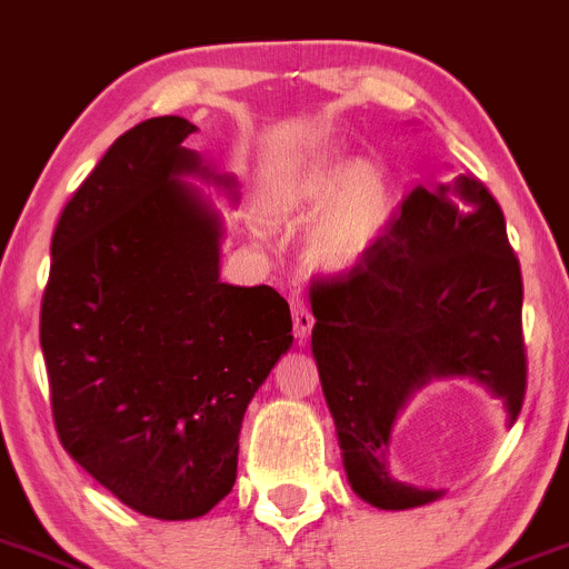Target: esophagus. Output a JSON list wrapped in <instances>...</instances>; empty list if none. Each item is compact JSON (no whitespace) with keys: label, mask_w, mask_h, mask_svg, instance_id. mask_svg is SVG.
<instances>
[{"label":"esophagus","mask_w":569,"mask_h":569,"mask_svg":"<svg viewBox=\"0 0 569 569\" xmlns=\"http://www.w3.org/2000/svg\"><path fill=\"white\" fill-rule=\"evenodd\" d=\"M290 307H293V327H296V338H299V343H305V340L310 338L312 323H316V318H312L310 307H307V301L301 299V296H293V301H290Z\"/></svg>","instance_id":"obj_1"}]
</instances>
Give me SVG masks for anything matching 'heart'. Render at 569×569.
Returning <instances> with one entry per match:
<instances>
[{
  "label": "heart",
  "instance_id": "b5f03b06",
  "mask_svg": "<svg viewBox=\"0 0 569 569\" xmlns=\"http://www.w3.org/2000/svg\"><path fill=\"white\" fill-rule=\"evenodd\" d=\"M270 209L276 214L323 212L312 234V257L329 268H346L369 251L386 229L391 192L382 172L369 164L346 176L343 167L312 161L276 183Z\"/></svg>",
  "mask_w": 569,
  "mask_h": 569
}]
</instances>
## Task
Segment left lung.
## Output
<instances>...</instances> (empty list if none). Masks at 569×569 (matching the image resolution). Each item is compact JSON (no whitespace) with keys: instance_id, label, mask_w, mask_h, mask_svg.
Masks as SVG:
<instances>
[{"instance_id":"8db88e82","label":"left lung","mask_w":569,"mask_h":569,"mask_svg":"<svg viewBox=\"0 0 569 569\" xmlns=\"http://www.w3.org/2000/svg\"><path fill=\"white\" fill-rule=\"evenodd\" d=\"M312 355L349 483L386 511L438 491L391 478V427L432 377H472L511 421L528 388L522 270L495 194L472 172L416 187L351 268L310 288Z\"/></svg>"}]
</instances>
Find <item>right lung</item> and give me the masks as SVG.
I'll list each match as a JSON object with an SVG mask.
<instances>
[{
    "instance_id": "1",
    "label": "right lung",
    "mask_w": 569,
    "mask_h": 569,
    "mask_svg": "<svg viewBox=\"0 0 569 569\" xmlns=\"http://www.w3.org/2000/svg\"><path fill=\"white\" fill-rule=\"evenodd\" d=\"M183 117L144 119L52 234L41 349L63 450L133 511L194 519L237 480L248 402L293 343L288 301L220 281V220ZM229 183V181H223Z\"/></svg>"
}]
</instances>
